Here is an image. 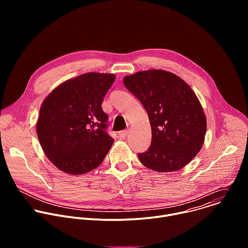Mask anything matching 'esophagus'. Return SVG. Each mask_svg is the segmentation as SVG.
Here are the masks:
<instances>
[{
  "label": "esophagus",
  "instance_id": "1",
  "mask_svg": "<svg viewBox=\"0 0 248 248\" xmlns=\"http://www.w3.org/2000/svg\"><path fill=\"white\" fill-rule=\"evenodd\" d=\"M127 134H128V130H127V129L121 130V131L119 132V136H120L121 138H125V137L127 136Z\"/></svg>",
  "mask_w": 248,
  "mask_h": 248
}]
</instances>
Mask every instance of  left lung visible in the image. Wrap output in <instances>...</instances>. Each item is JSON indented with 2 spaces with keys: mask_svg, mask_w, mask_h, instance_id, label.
Instances as JSON below:
<instances>
[{
  "mask_svg": "<svg viewBox=\"0 0 248 248\" xmlns=\"http://www.w3.org/2000/svg\"><path fill=\"white\" fill-rule=\"evenodd\" d=\"M124 83L143 105L151 124V145L138 154L141 164L159 172L184 168L200 151L207 128L195 93L181 78L161 69L127 76Z\"/></svg>",
  "mask_w": 248,
  "mask_h": 248,
  "instance_id": "obj_1",
  "label": "left lung"
}]
</instances>
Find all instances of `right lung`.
Instances as JSON below:
<instances>
[{
	"label": "right lung",
	"instance_id": "add662e5",
	"mask_svg": "<svg viewBox=\"0 0 248 248\" xmlns=\"http://www.w3.org/2000/svg\"><path fill=\"white\" fill-rule=\"evenodd\" d=\"M116 77L88 73L55 88L44 100L36 124L39 142L61 170L82 174L97 168L114 139L107 133L103 98Z\"/></svg>",
	"mask_w": 248,
	"mask_h": 248
}]
</instances>
